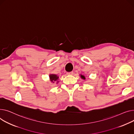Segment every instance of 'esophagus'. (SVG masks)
Wrapping results in <instances>:
<instances>
[{
    "mask_svg": "<svg viewBox=\"0 0 134 134\" xmlns=\"http://www.w3.org/2000/svg\"><path fill=\"white\" fill-rule=\"evenodd\" d=\"M66 74H67V75H72L74 74V72H73V71L68 72H67Z\"/></svg>",
    "mask_w": 134,
    "mask_h": 134,
    "instance_id": "obj_1",
    "label": "esophagus"
}]
</instances>
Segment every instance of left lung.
Segmentation results:
<instances>
[{
  "label": "left lung",
  "mask_w": 134,
  "mask_h": 134,
  "mask_svg": "<svg viewBox=\"0 0 134 134\" xmlns=\"http://www.w3.org/2000/svg\"><path fill=\"white\" fill-rule=\"evenodd\" d=\"M81 77H82V78H83V79H85V77H84V76H82V75H81Z\"/></svg>",
  "instance_id": "left-lung-1"
}]
</instances>
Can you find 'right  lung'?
I'll return each mask as SVG.
<instances>
[{
    "label": "right lung",
    "mask_w": 134,
    "mask_h": 134,
    "mask_svg": "<svg viewBox=\"0 0 134 134\" xmlns=\"http://www.w3.org/2000/svg\"><path fill=\"white\" fill-rule=\"evenodd\" d=\"M50 78L51 81L53 83L54 82V81H56L57 80H58V76H57L56 75H50ZM58 81L57 82V83H58Z\"/></svg>",
    "instance_id": "obj_1"
}]
</instances>
